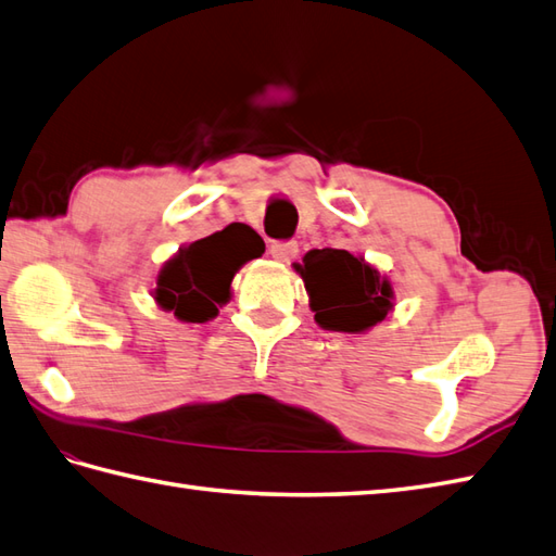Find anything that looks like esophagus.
Here are the masks:
<instances>
[{
	"instance_id": "1",
	"label": "esophagus",
	"mask_w": 556,
	"mask_h": 556,
	"mask_svg": "<svg viewBox=\"0 0 556 556\" xmlns=\"http://www.w3.org/2000/svg\"><path fill=\"white\" fill-rule=\"evenodd\" d=\"M299 245L293 241H277L269 245V255L277 260V263H289V260L296 257Z\"/></svg>"
}]
</instances>
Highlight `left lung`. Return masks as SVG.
Here are the masks:
<instances>
[{"mask_svg": "<svg viewBox=\"0 0 556 556\" xmlns=\"http://www.w3.org/2000/svg\"><path fill=\"white\" fill-rule=\"evenodd\" d=\"M293 269L308 291L315 323L329 332H370L394 311L392 281L363 255L315 248Z\"/></svg>", "mask_w": 556, "mask_h": 556, "instance_id": "left-lung-1", "label": "left lung"}]
</instances>
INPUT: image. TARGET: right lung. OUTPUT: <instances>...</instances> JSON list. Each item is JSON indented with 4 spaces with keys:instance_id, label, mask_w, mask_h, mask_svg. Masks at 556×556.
<instances>
[{
    "instance_id": "1",
    "label": "right lung",
    "mask_w": 556,
    "mask_h": 556,
    "mask_svg": "<svg viewBox=\"0 0 556 556\" xmlns=\"http://www.w3.org/2000/svg\"><path fill=\"white\" fill-rule=\"evenodd\" d=\"M260 253H265V243L251 227L229 224L227 229L181 245L160 267L152 299L176 320L207 323L231 301L236 271Z\"/></svg>"
}]
</instances>
